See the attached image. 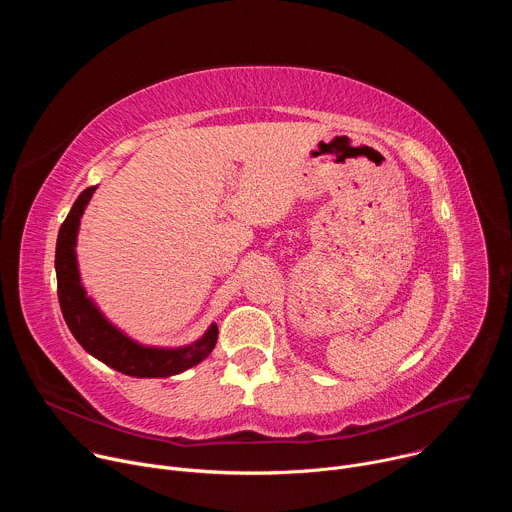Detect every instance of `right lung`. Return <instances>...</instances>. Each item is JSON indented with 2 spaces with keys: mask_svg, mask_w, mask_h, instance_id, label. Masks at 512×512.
Returning <instances> with one entry per match:
<instances>
[{
  "mask_svg": "<svg viewBox=\"0 0 512 512\" xmlns=\"http://www.w3.org/2000/svg\"><path fill=\"white\" fill-rule=\"evenodd\" d=\"M97 186L87 188L72 204L68 216L58 231L56 241V281H58V302L66 326L77 342L95 358L105 362L107 367L139 379H160L178 375L194 364L202 362L214 348L218 338V326L210 324L200 340L180 348H158L143 346L115 328L101 310L87 296L81 283L77 265V233L81 216Z\"/></svg>",
  "mask_w": 512,
  "mask_h": 512,
  "instance_id": "1",
  "label": "right lung"
}]
</instances>
